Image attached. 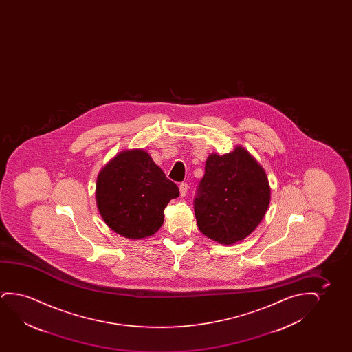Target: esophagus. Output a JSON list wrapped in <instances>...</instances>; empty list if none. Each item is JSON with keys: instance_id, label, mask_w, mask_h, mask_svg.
<instances>
[{"instance_id": "34e87169", "label": "esophagus", "mask_w": 352, "mask_h": 352, "mask_svg": "<svg viewBox=\"0 0 352 352\" xmlns=\"http://www.w3.org/2000/svg\"><path fill=\"white\" fill-rule=\"evenodd\" d=\"M179 190H180V196L182 197H185L186 196V193H188V185L186 183L180 184V186H179Z\"/></svg>"}]
</instances>
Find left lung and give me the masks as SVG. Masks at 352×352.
I'll return each instance as SVG.
<instances>
[{"label": "left lung", "mask_w": 352, "mask_h": 352, "mask_svg": "<svg viewBox=\"0 0 352 352\" xmlns=\"http://www.w3.org/2000/svg\"><path fill=\"white\" fill-rule=\"evenodd\" d=\"M270 201L265 169L243 146L209 155L193 201L199 231L220 244L241 241L258 226Z\"/></svg>", "instance_id": "obj_1"}]
</instances>
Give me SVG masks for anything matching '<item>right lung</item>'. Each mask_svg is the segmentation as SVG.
<instances>
[{
	"mask_svg": "<svg viewBox=\"0 0 352 352\" xmlns=\"http://www.w3.org/2000/svg\"><path fill=\"white\" fill-rule=\"evenodd\" d=\"M179 188L142 149L125 150L103 167L96 183L98 212L113 231L129 239L153 236Z\"/></svg>",
	"mask_w": 352,
	"mask_h": 352,
	"instance_id": "add662e5",
	"label": "right lung"
}]
</instances>
